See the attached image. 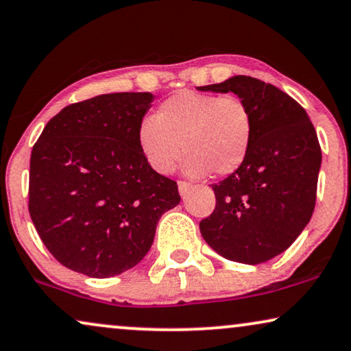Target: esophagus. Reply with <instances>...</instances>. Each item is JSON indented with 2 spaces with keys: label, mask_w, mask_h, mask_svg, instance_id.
I'll list each match as a JSON object with an SVG mask.
<instances>
[{
  "label": "esophagus",
  "mask_w": 351,
  "mask_h": 351,
  "mask_svg": "<svg viewBox=\"0 0 351 351\" xmlns=\"http://www.w3.org/2000/svg\"><path fill=\"white\" fill-rule=\"evenodd\" d=\"M178 189H180V194L184 195L191 189V184L186 183V181H178Z\"/></svg>",
  "instance_id": "obj_1"
}]
</instances>
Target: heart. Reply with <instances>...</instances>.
Instances as JSON below:
<instances>
[{
	"instance_id": "heart-1",
	"label": "heart",
	"mask_w": 351,
	"mask_h": 351,
	"mask_svg": "<svg viewBox=\"0 0 351 351\" xmlns=\"http://www.w3.org/2000/svg\"><path fill=\"white\" fill-rule=\"evenodd\" d=\"M254 119L236 96L180 91L158 104L138 127L139 151L158 175L175 170L181 152L189 176H228L249 156Z\"/></svg>"
}]
</instances>
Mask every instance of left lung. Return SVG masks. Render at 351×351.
I'll use <instances>...</instances> for the list:
<instances>
[{
    "label": "left lung",
    "mask_w": 351,
    "mask_h": 351,
    "mask_svg": "<svg viewBox=\"0 0 351 351\" xmlns=\"http://www.w3.org/2000/svg\"><path fill=\"white\" fill-rule=\"evenodd\" d=\"M199 90L232 91L254 119L249 156L212 184L217 205L200 221V234L224 258L263 263L292 245L315 210L321 167L315 127L295 99L258 78L236 75Z\"/></svg>",
    "instance_id": "1"
}]
</instances>
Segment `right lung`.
Listing matches in <instances>:
<instances>
[{
  "mask_svg": "<svg viewBox=\"0 0 351 351\" xmlns=\"http://www.w3.org/2000/svg\"><path fill=\"white\" fill-rule=\"evenodd\" d=\"M154 96L112 93L54 115L32 149L29 212L65 268L110 278L144 258L158 218L180 204L178 184L154 171L138 127Z\"/></svg>",
  "mask_w": 351,
  "mask_h": 351,
  "instance_id": "right-lung-1",
  "label": "right lung"
}]
</instances>
